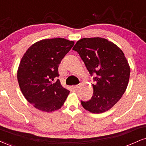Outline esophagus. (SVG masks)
Listing matches in <instances>:
<instances>
[{"label": "esophagus", "instance_id": "1", "mask_svg": "<svg viewBox=\"0 0 146 146\" xmlns=\"http://www.w3.org/2000/svg\"><path fill=\"white\" fill-rule=\"evenodd\" d=\"M72 87H73L74 89L77 90L79 87H80V85H79V84H77V85H74V86H72Z\"/></svg>", "mask_w": 146, "mask_h": 146}]
</instances>
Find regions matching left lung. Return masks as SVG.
Returning <instances> with one entry per match:
<instances>
[{"mask_svg":"<svg viewBox=\"0 0 146 146\" xmlns=\"http://www.w3.org/2000/svg\"><path fill=\"white\" fill-rule=\"evenodd\" d=\"M72 49L78 52L95 84L93 94L82 107L93 114L109 110L122 98L128 85L130 66L123 51L114 43L100 37L83 38Z\"/></svg>","mask_w":146,"mask_h":146,"instance_id":"left-lung-1","label":"left lung"}]
</instances>
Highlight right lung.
I'll return each instance as SVG.
<instances>
[{"label":"right lung","mask_w":146,"mask_h":146,"mask_svg":"<svg viewBox=\"0 0 146 146\" xmlns=\"http://www.w3.org/2000/svg\"><path fill=\"white\" fill-rule=\"evenodd\" d=\"M74 44L62 38L44 39L34 43L23 55L17 70L18 83L27 101L39 110H57L68 98L70 91L56 80L59 65Z\"/></svg>","instance_id":"1"}]
</instances>
